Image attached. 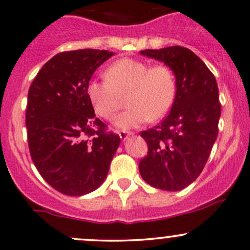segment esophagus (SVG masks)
Returning <instances> with one entry per match:
<instances>
[{
    "label": "esophagus",
    "instance_id": "obj_1",
    "mask_svg": "<svg viewBox=\"0 0 250 250\" xmlns=\"http://www.w3.org/2000/svg\"><path fill=\"white\" fill-rule=\"evenodd\" d=\"M118 135H120V138H121V140H127L128 139V136L129 135H132V133H127V132H120L118 133Z\"/></svg>",
    "mask_w": 250,
    "mask_h": 250
}]
</instances>
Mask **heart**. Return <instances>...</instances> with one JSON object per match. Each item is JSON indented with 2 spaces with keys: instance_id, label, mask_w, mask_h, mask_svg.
I'll return each mask as SVG.
<instances>
[{
  "instance_id": "obj_1",
  "label": "heart",
  "mask_w": 250,
  "mask_h": 250,
  "mask_svg": "<svg viewBox=\"0 0 250 250\" xmlns=\"http://www.w3.org/2000/svg\"><path fill=\"white\" fill-rule=\"evenodd\" d=\"M106 79L88 83L87 96L97 115L111 120L122 104L121 94L129 92V109L115 120L122 129L140 127L149 118L158 120L171 109L176 97V79L167 64L149 65L135 59H121L106 70Z\"/></svg>"
}]
</instances>
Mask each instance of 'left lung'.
<instances>
[{
  "mask_svg": "<svg viewBox=\"0 0 250 250\" xmlns=\"http://www.w3.org/2000/svg\"><path fill=\"white\" fill-rule=\"evenodd\" d=\"M140 54L171 68L176 97L164 121L141 133L148 152L139 163V171L152 187L181 190L199 177L217 139L222 111L217 81L200 57L183 46Z\"/></svg>",
  "mask_w": 250,
  "mask_h": 250,
  "instance_id": "8db88e82",
  "label": "left lung"
}]
</instances>
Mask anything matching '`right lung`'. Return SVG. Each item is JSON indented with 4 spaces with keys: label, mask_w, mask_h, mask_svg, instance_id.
Listing matches in <instances>:
<instances>
[{
    "label": "right lung",
    "mask_w": 250,
    "mask_h": 250,
    "mask_svg": "<svg viewBox=\"0 0 250 250\" xmlns=\"http://www.w3.org/2000/svg\"><path fill=\"white\" fill-rule=\"evenodd\" d=\"M112 55L96 49L60 52L42 67L28 90L31 157L42 177L64 195L96 190L121 144L96 117L87 96L93 73Z\"/></svg>",
    "instance_id": "add662e5"
}]
</instances>
